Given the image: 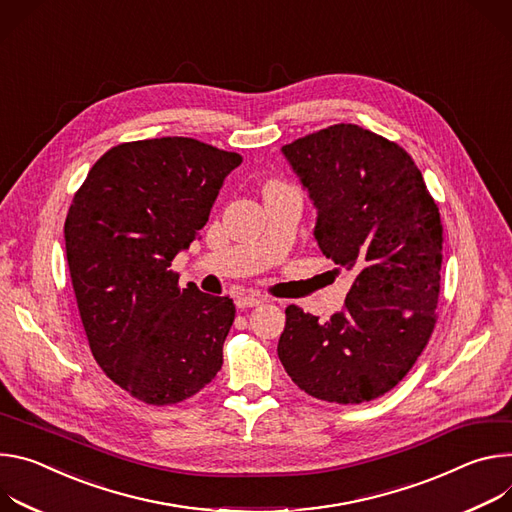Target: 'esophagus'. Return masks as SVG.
<instances>
[{"label":"esophagus","instance_id":"1","mask_svg":"<svg viewBox=\"0 0 512 512\" xmlns=\"http://www.w3.org/2000/svg\"><path fill=\"white\" fill-rule=\"evenodd\" d=\"M264 299L260 297V295H256V293H240L236 299H234V303H236V307L238 309H248V307H256V305H260Z\"/></svg>","mask_w":512,"mask_h":512}]
</instances>
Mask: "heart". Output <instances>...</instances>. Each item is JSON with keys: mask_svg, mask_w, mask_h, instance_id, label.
Listing matches in <instances>:
<instances>
[{"mask_svg": "<svg viewBox=\"0 0 512 512\" xmlns=\"http://www.w3.org/2000/svg\"><path fill=\"white\" fill-rule=\"evenodd\" d=\"M268 187H285V185H280V183H270Z\"/></svg>", "mask_w": 512, "mask_h": 512, "instance_id": "1", "label": "heart"}]
</instances>
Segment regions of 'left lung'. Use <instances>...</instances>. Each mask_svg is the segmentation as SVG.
<instances>
[{
  "label": "left lung",
  "instance_id": "1",
  "mask_svg": "<svg viewBox=\"0 0 512 512\" xmlns=\"http://www.w3.org/2000/svg\"><path fill=\"white\" fill-rule=\"evenodd\" d=\"M317 207L315 240L356 274L327 321L287 307L278 358L319 401L360 405L399 384L435 327L443 227L405 148L356 124L282 146Z\"/></svg>",
  "mask_w": 512,
  "mask_h": 512
}]
</instances>
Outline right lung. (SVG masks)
Listing matches in <instances>:
<instances>
[{"mask_svg": "<svg viewBox=\"0 0 512 512\" xmlns=\"http://www.w3.org/2000/svg\"><path fill=\"white\" fill-rule=\"evenodd\" d=\"M240 164V154L193 138L124 142L93 164L69 207L67 262L89 348L146 405L181 403L221 370L236 305L181 289L170 262Z\"/></svg>", "mask_w": 512, "mask_h": 512, "instance_id": "add662e5", "label": "right lung"}]
</instances>
